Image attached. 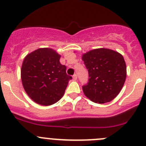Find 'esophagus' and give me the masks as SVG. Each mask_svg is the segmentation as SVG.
Here are the masks:
<instances>
[{
  "instance_id": "34e87169",
  "label": "esophagus",
  "mask_w": 146,
  "mask_h": 146,
  "mask_svg": "<svg viewBox=\"0 0 146 146\" xmlns=\"http://www.w3.org/2000/svg\"><path fill=\"white\" fill-rule=\"evenodd\" d=\"M77 78H78L77 75H76V74H74V75H73V80H77Z\"/></svg>"
}]
</instances>
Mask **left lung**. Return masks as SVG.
Listing matches in <instances>:
<instances>
[{"mask_svg":"<svg viewBox=\"0 0 146 146\" xmlns=\"http://www.w3.org/2000/svg\"><path fill=\"white\" fill-rule=\"evenodd\" d=\"M82 58L89 74L88 83L82 85L85 96L99 104L114 100L126 80V66L121 54L101 48L83 54Z\"/></svg>","mask_w":146,"mask_h":146,"instance_id":"1","label":"left lung"}]
</instances>
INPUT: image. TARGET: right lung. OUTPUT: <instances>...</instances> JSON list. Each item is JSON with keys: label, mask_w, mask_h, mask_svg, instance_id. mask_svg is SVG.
<instances>
[{"label": "right lung", "mask_w": 146, "mask_h": 146, "mask_svg": "<svg viewBox=\"0 0 146 146\" xmlns=\"http://www.w3.org/2000/svg\"><path fill=\"white\" fill-rule=\"evenodd\" d=\"M60 58L52 48H42L28 54L23 61L22 82L29 98L37 104L48 106L57 102L72 79Z\"/></svg>", "instance_id": "right-lung-1"}]
</instances>
